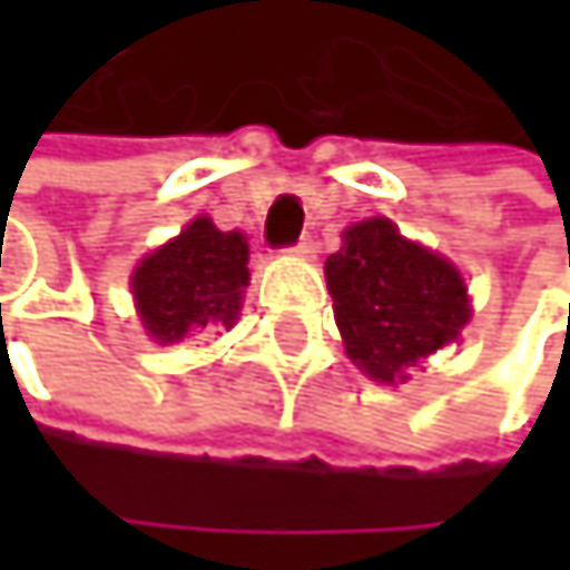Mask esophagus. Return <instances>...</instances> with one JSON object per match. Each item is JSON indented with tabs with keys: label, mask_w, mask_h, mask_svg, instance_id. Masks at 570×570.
<instances>
[{
	"label": "esophagus",
	"mask_w": 570,
	"mask_h": 570,
	"mask_svg": "<svg viewBox=\"0 0 570 570\" xmlns=\"http://www.w3.org/2000/svg\"><path fill=\"white\" fill-rule=\"evenodd\" d=\"M289 254H296V257H309V254H313V240H309V237H299V240L289 247Z\"/></svg>",
	"instance_id": "1"
}]
</instances>
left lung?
<instances>
[{"instance_id": "obj_1", "label": "left lung", "mask_w": 570, "mask_h": 570, "mask_svg": "<svg viewBox=\"0 0 570 570\" xmlns=\"http://www.w3.org/2000/svg\"><path fill=\"white\" fill-rule=\"evenodd\" d=\"M326 286L350 360L376 383L409 380V366L469 323L459 271L405 240L386 217L343 234V247L326 257Z\"/></svg>"}]
</instances>
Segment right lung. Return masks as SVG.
I'll list each match as a JSON object with an SVG mask.
<instances>
[{"label":"right lung","instance_id":"obj_1","mask_svg":"<svg viewBox=\"0 0 570 570\" xmlns=\"http://www.w3.org/2000/svg\"><path fill=\"white\" fill-rule=\"evenodd\" d=\"M247 281L244 234H224L197 217L180 237L141 261L131 289L145 330L158 343H177L187 333L234 326Z\"/></svg>","mask_w":570,"mask_h":570}]
</instances>
